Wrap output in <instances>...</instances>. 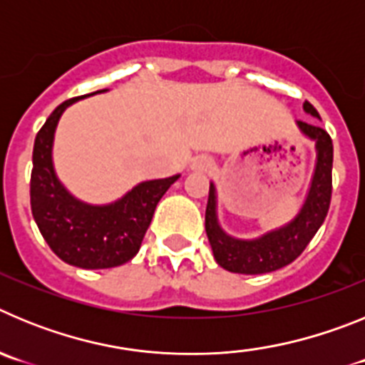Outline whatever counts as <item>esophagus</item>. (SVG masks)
<instances>
[{
  "label": "esophagus",
  "mask_w": 365,
  "mask_h": 365,
  "mask_svg": "<svg viewBox=\"0 0 365 365\" xmlns=\"http://www.w3.org/2000/svg\"><path fill=\"white\" fill-rule=\"evenodd\" d=\"M212 166H214V160H212V157H208V155H199V157H195L192 163V168L193 170H197V172H208Z\"/></svg>",
  "instance_id": "esophagus-1"
}]
</instances>
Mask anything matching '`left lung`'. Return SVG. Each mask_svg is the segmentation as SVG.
Segmentation results:
<instances>
[{"instance_id":"obj_1","label":"left lung","mask_w":365,"mask_h":365,"mask_svg":"<svg viewBox=\"0 0 365 365\" xmlns=\"http://www.w3.org/2000/svg\"><path fill=\"white\" fill-rule=\"evenodd\" d=\"M303 109L320 118L311 102ZM299 130L316 140L318 160L311 190L302 212L287 227L265 234L259 240L240 241L221 230L215 215V188L210 185L208 205H206L205 228L214 250V257L222 269L237 274H265L289 265L305 250L322 222L325 221L333 193V140L329 133L318 125L298 122Z\"/></svg>"}]
</instances>
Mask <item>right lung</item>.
Segmentation results:
<instances>
[{
	"mask_svg": "<svg viewBox=\"0 0 365 365\" xmlns=\"http://www.w3.org/2000/svg\"><path fill=\"white\" fill-rule=\"evenodd\" d=\"M83 96L62 102L38 131L32 150L31 210L43 240L60 259L80 269H111L138 252L157 202L179 175L140 182L108 206L74 199L54 175L51 150L60 115Z\"/></svg>",
	"mask_w": 365,
	"mask_h": 365,
	"instance_id": "right-lung-1",
	"label": "right lung"
}]
</instances>
